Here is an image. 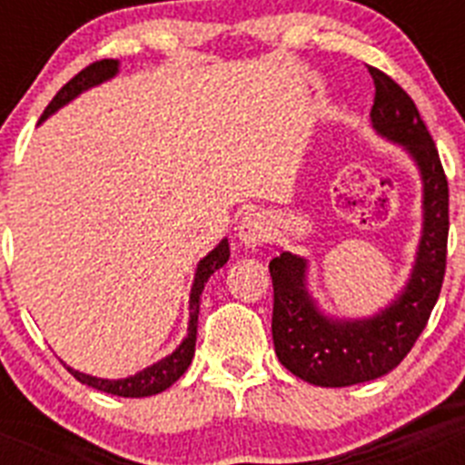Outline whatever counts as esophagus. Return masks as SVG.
Instances as JSON below:
<instances>
[{"instance_id": "34e87169", "label": "esophagus", "mask_w": 465, "mask_h": 465, "mask_svg": "<svg viewBox=\"0 0 465 465\" xmlns=\"http://www.w3.org/2000/svg\"><path fill=\"white\" fill-rule=\"evenodd\" d=\"M270 219L261 212H249L242 216L240 225H237V237L244 246H258L262 242H268L270 237Z\"/></svg>"}]
</instances>
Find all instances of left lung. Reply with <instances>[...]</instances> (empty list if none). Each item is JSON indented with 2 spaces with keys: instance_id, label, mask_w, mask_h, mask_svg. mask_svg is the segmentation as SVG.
Returning a JSON list of instances; mask_svg holds the SVG:
<instances>
[{
  "instance_id": "obj_1",
  "label": "left lung",
  "mask_w": 465,
  "mask_h": 465,
  "mask_svg": "<svg viewBox=\"0 0 465 465\" xmlns=\"http://www.w3.org/2000/svg\"><path fill=\"white\" fill-rule=\"evenodd\" d=\"M375 81L372 127L405 146L424 182V228L408 286L371 319H328L307 293V261L282 252L270 261L274 289L272 340L286 371L316 386H351L393 371L429 323L447 268L450 188L429 127L405 90L380 69Z\"/></svg>"
}]
</instances>
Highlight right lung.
<instances>
[{
    "label": "right lung",
    "instance_id": "1",
    "mask_svg": "<svg viewBox=\"0 0 465 465\" xmlns=\"http://www.w3.org/2000/svg\"><path fill=\"white\" fill-rule=\"evenodd\" d=\"M118 72V60H97V63L88 64L85 69H81L76 76H74L69 84H64L63 88L57 90V94L51 100V104L44 111V118H48L51 114H55L60 106H64L67 102H72L76 94H81L84 90L93 88V85H100L102 81H109L111 76H116ZM230 258V246L228 240H221V244L209 252L207 256L200 261L195 270V282H193L191 289V322H188V335L183 338V342L172 351L170 356H165L158 363L143 368L142 372L133 377H125V380H100V377L85 375V372L74 371L67 368L81 384H88L97 391L111 393V396H123V398H143V396H155V393L165 391L174 384L183 372L188 371L191 365L193 354H195V340H197V314H200V295H203L204 282L212 277L219 268H223Z\"/></svg>",
    "mask_w": 465,
    "mask_h": 465
}]
</instances>
